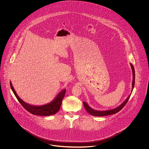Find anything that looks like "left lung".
Segmentation results:
<instances>
[{"label":"left lung","mask_w":149,"mask_h":149,"mask_svg":"<svg viewBox=\"0 0 149 149\" xmlns=\"http://www.w3.org/2000/svg\"><path fill=\"white\" fill-rule=\"evenodd\" d=\"M131 68H132V74H133V80H132V91L131 92L133 91V89L134 88V85H135V69L134 68V66L132 64H130ZM131 96V94L128 96L127 98L126 99V100H125L120 106H119L114 109H109V110H107V111H97L95 110L94 109L92 108L91 107L89 106L86 102H83V104L85 108V110L89 113L91 114V115H93L94 116H108V115H111V114H113L117 113V112H118L119 111H120V110L123 108V107L126 105V104L127 103V102L128 100V99L130 98Z\"/></svg>","instance_id":"8db88e82"}]
</instances>
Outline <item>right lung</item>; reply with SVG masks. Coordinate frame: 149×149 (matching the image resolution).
Here are the masks:
<instances>
[{
	"label": "right lung",
	"instance_id": "right-lung-1",
	"mask_svg": "<svg viewBox=\"0 0 149 149\" xmlns=\"http://www.w3.org/2000/svg\"><path fill=\"white\" fill-rule=\"evenodd\" d=\"M10 85L15 96L16 97L19 102L21 104L22 106L29 113L34 115H38L41 116H47L56 113L60 108L63 99L64 98V95L66 92V89H64L59 93L56 98L49 103L40 106H37L29 104V103L24 102L17 94V93L15 91L14 88L13 87L12 83L10 81Z\"/></svg>",
	"mask_w": 149,
	"mask_h": 149
}]
</instances>
